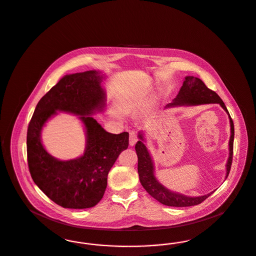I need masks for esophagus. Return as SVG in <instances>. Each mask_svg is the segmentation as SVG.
<instances>
[{
    "instance_id": "1",
    "label": "esophagus",
    "mask_w": 256,
    "mask_h": 256,
    "mask_svg": "<svg viewBox=\"0 0 256 256\" xmlns=\"http://www.w3.org/2000/svg\"><path fill=\"white\" fill-rule=\"evenodd\" d=\"M137 140H138V138H137L136 132L134 130L130 132V146H134L135 143L137 142Z\"/></svg>"
}]
</instances>
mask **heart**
Returning <instances> with one entry per match:
<instances>
[{"label": "heart", "mask_w": 256, "mask_h": 256, "mask_svg": "<svg viewBox=\"0 0 256 256\" xmlns=\"http://www.w3.org/2000/svg\"><path fill=\"white\" fill-rule=\"evenodd\" d=\"M134 100L130 98H126V100H124V108H126V110H132V108H134Z\"/></svg>", "instance_id": "obj_1"}]
</instances>
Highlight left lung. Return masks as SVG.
Here are the masks:
<instances>
[{
  "mask_svg": "<svg viewBox=\"0 0 256 256\" xmlns=\"http://www.w3.org/2000/svg\"><path fill=\"white\" fill-rule=\"evenodd\" d=\"M219 104L222 110L228 115L230 124V138L228 142V158L226 164V178L228 176L230 170L232 168V156H233V141H234V124L232 117L228 111V108L219 95L207 88L204 82L193 76H187L184 78L182 86L180 89L176 97L172 102L166 106V108H176V106H196L200 104ZM139 141L135 145V150L138 158V174L139 180L142 186L146 192L158 200L160 204L168 206L186 207L193 206L200 204L209 196L212 195L214 191L208 193L206 195L198 196H190L183 195L178 192H174L167 187H165L159 182L156 176V168L152 158L146 146V139L144 137V132H138Z\"/></svg>",
  "mask_w": 256,
  "mask_h": 256,
  "instance_id": "1",
  "label": "left lung"
}]
</instances>
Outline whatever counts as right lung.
Instances as JSON below:
<instances>
[{
	"label": "right lung",
	"instance_id": "obj_1",
	"mask_svg": "<svg viewBox=\"0 0 256 256\" xmlns=\"http://www.w3.org/2000/svg\"><path fill=\"white\" fill-rule=\"evenodd\" d=\"M106 76L90 70L64 76L38 102L26 134L28 164L39 189L64 208L95 206L108 186V174L122 150L128 134H110L92 116L102 113L106 93L102 86ZM58 112L78 116L86 132V148L78 158L60 160L44 148L42 130Z\"/></svg>",
	"mask_w": 256,
	"mask_h": 256
}]
</instances>
